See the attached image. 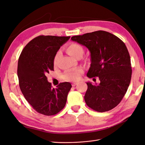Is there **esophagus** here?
I'll list each match as a JSON object with an SVG mask.
<instances>
[{"mask_svg":"<svg viewBox=\"0 0 145 145\" xmlns=\"http://www.w3.org/2000/svg\"><path fill=\"white\" fill-rule=\"evenodd\" d=\"M77 84H78V83H72V86H75L77 85Z\"/></svg>","mask_w":145,"mask_h":145,"instance_id":"34e87169","label":"esophagus"}]
</instances>
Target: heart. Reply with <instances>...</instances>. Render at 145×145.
Segmentation results:
<instances>
[{"label": "heart", "mask_w": 145, "mask_h": 145, "mask_svg": "<svg viewBox=\"0 0 145 145\" xmlns=\"http://www.w3.org/2000/svg\"><path fill=\"white\" fill-rule=\"evenodd\" d=\"M67 52L70 56L73 57H78V56H82L83 54V49L82 47L80 46L76 43H72L67 47ZM60 53L58 52L54 57V64L56 65L57 60L59 59ZM83 73V70L82 69H71L68 70L63 73V77L65 80L70 81V82H73L78 79L79 76L81 73Z\"/></svg>", "instance_id": "obj_1"}]
</instances>
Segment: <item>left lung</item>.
Wrapping results in <instances>:
<instances>
[{
  "label": "left lung",
  "instance_id": "8db88e82",
  "mask_svg": "<svg viewBox=\"0 0 145 145\" xmlns=\"http://www.w3.org/2000/svg\"><path fill=\"white\" fill-rule=\"evenodd\" d=\"M73 41L86 46L91 53L89 78L98 77L99 85L87 82L85 101L90 108L99 112L112 109L120 103L129 88L132 67L124 42L105 31L74 36Z\"/></svg>",
  "mask_w": 145,
  "mask_h": 145
}]
</instances>
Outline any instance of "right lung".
I'll use <instances>...</instances> for the list:
<instances>
[{
	"mask_svg": "<svg viewBox=\"0 0 145 145\" xmlns=\"http://www.w3.org/2000/svg\"><path fill=\"white\" fill-rule=\"evenodd\" d=\"M70 36H39L23 49L18 62L17 75L20 88L27 101L36 112L53 116L65 107L72 88L69 82L60 83L52 88L46 76L54 70L57 52Z\"/></svg>",
	"mask_w": 145,
	"mask_h": 145,
	"instance_id": "1",
	"label": "right lung"
}]
</instances>
